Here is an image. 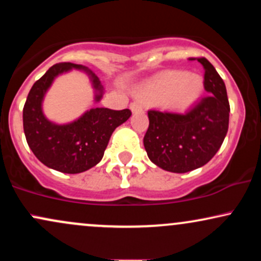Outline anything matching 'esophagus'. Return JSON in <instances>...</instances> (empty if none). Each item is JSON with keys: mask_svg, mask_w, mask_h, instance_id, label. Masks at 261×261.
<instances>
[{"mask_svg": "<svg viewBox=\"0 0 261 261\" xmlns=\"http://www.w3.org/2000/svg\"><path fill=\"white\" fill-rule=\"evenodd\" d=\"M130 109L133 113H141L143 110V108L140 103H137V101H133V103L130 104Z\"/></svg>", "mask_w": 261, "mask_h": 261, "instance_id": "esophagus-1", "label": "esophagus"}]
</instances>
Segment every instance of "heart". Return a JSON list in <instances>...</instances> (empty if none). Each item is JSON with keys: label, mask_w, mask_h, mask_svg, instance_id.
I'll return each mask as SVG.
<instances>
[{"label": "heart", "mask_w": 261, "mask_h": 261, "mask_svg": "<svg viewBox=\"0 0 261 261\" xmlns=\"http://www.w3.org/2000/svg\"><path fill=\"white\" fill-rule=\"evenodd\" d=\"M202 87V80L196 74L184 71H169L146 86L141 93L154 103H162L164 107L174 109H184L200 97Z\"/></svg>", "instance_id": "b5f03b06"}]
</instances>
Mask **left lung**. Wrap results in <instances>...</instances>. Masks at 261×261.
<instances>
[{"instance_id": "1", "label": "left lung", "mask_w": 261, "mask_h": 261, "mask_svg": "<svg viewBox=\"0 0 261 261\" xmlns=\"http://www.w3.org/2000/svg\"><path fill=\"white\" fill-rule=\"evenodd\" d=\"M203 87L208 93L187 113L149 110L143 145L152 163L172 173H187L205 166L222 145L229 121L226 86L205 58Z\"/></svg>"}]
</instances>
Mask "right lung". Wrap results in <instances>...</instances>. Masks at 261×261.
Segmentation results:
<instances>
[{"instance_id":"right-lung-1","label":"right lung","mask_w":261,"mask_h":261,"mask_svg":"<svg viewBox=\"0 0 261 261\" xmlns=\"http://www.w3.org/2000/svg\"><path fill=\"white\" fill-rule=\"evenodd\" d=\"M72 70L88 74L94 101H100L104 88L99 79L86 66L65 62L54 65L33 85L23 108V128L29 148L45 166L66 174H77L97 166L114 130L131 116L128 109L92 108L66 124L49 120L43 110L45 95L55 79Z\"/></svg>"}]
</instances>
